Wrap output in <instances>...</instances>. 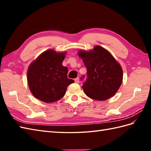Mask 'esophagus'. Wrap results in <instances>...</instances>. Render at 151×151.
Wrapping results in <instances>:
<instances>
[{
    "label": "esophagus",
    "instance_id": "esophagus-1",
    "mask_svg": "<svg viewBox=\"0 0 151 151\" xmlns=\"http://www.w3.org/2000/svg\"><path fill=\"white\" fill-rule=\"evenodd\" d=\"M75 83H79V78H75Z\"/></svg>",
    "mask_w": 151,
    "mask_h": 151
}]
</instances>
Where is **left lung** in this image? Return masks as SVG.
Returning a JSON list of instances; mask_svg holds the SVG:
<instances>
[{"mask_svg": "<svg viewBox=\"0 0 151 151\" xmlns=\"http://www.w3.org/2000/svg\"><path fill=\"white\" fill-rule=\"evenodd\" d=\"M87 69V78L82 88L92 99L105 101L114 96L123 81V70L111 54L100 46L89 52L79 51ZM85 76H82L81 81Z\"/></svg>", "mask_w": 151, "mask_h": 151, "instance_id": "1", "label": "left lung"}]
</instances>
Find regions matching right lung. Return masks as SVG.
Segmentation results:
<instances>
[{"label":"right lung","instance_id":"obj_1","mask_svg":"<svg viewBox=\"0 0 151 151\" xmlns=\"http://www.w3.org/2000/svg\"><path fill=\"white\" fill-rule=\"evenodd\" d=\"M65 54L49 49L30 64L28 84L36 99L47 103L58 101L65 95L67 86L74 82L67 78V67L62 65Z\"/></svg>","mask_w":151,"mask_h":151}]
</instances>
